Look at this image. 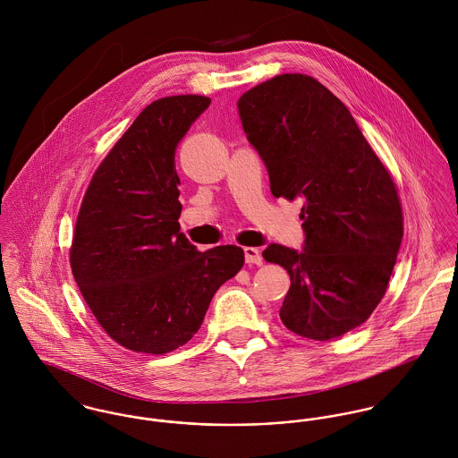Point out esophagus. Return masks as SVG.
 <instances>
[{
    "instance_id": "obj_1",
    "label": "esophagus",
    "mask_w": 458,
    "mask_h": 458,
    "mask_svg": "<svg viewBox=\"0 0 458 458\" xmlns=\"http://www.w3.org/2000/svg\"><path fill=\"white\" fill-rule=\"evenodd\" d=\"M244 256H246V263H250V265H261L263 263L261 251L258 248H244Z\"/></svg>"
}]
</instances>
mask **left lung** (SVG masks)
I'll list each match as a JSON object with an SVG mask.
<instances>
[{"instance_id":"8db88e82","label":"left lung","mask_w":458,"mask_h":458,"mask_svg":"<svg viewBox=\"0 0 458 458\" xmlns=\"http://www.w3.org/2000/svg\"><path fill=\"white\" fill-rule=\"evenodd\" d=\"M276 199H302V253L270 244L290 274L283 325L330 341L365 323L386 293L404 235L392 174L335 95L304 73L276 75L239 100Z\"/></svg>"}]
</instances>
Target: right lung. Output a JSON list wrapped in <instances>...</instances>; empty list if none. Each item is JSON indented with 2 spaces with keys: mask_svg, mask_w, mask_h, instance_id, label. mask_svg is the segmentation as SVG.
<instances>
[{
  "mask_svg": "<svg viewBox=\"0 0 458 458\" xmlns=\"http://www.w3.org/2000/svg\"><path fill=\"white\" fill-rule=\"evenodd\" d=\"M208 105L200 95L148 105L103 157L79 208L75 283L106 335L137 353L184 346L217 288L244 265L242 248L202 253L179 232L175 148Z\"/></svg>",
  "mask_w": 458,
  "mask_h": 458,
  "instance_id": "add662e5",
  "label": "right lung"
}]
</instances>
